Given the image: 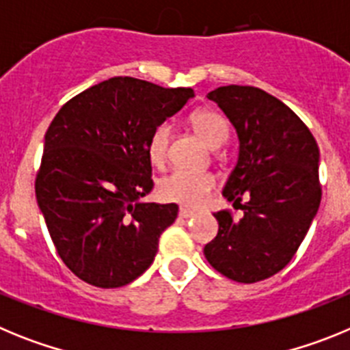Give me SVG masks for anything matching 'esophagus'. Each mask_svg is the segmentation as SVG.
Masks as SVG:
<instances>
[{"label":"esophagus","instance_id":"obj_1","mask_svg":"<svg viewBox=\"0 0 350 350\" xmlns=\"http://www.w3.org/2000/svg\"><path fill=\"white\" fill-rule=\"evenodd\" d=\"M178 215H180L182 219H189V217H193V215H194V210L184 208V206H182V208L178 210Z\"/></svg>","mask_w":350,"mask_h":350}]
</instances>
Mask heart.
<instances>
[{"mask_svg": "<svg viewBox=\"0 0 350 350\" xmlns=\"http://www.w3.org/2000/svg\"><path fill=\"white\" fill-rule=\"evenodd\" d=\"M191 124H193L194 131L198 133V137L212 148L222 147L230 137V128L226 124V120L212 110L194 112L191 117ZM170 135H172V128L166 122H163L154 129L150 138H148L147 152L152 165H165ZM213 185H215V178L210 173L175 170L165 178H161L159 194L166 202L180 203L185 206H198L205 202V198L213 189Z\"/></svg>", "mask_w": 350, "mask_h": 350, "instance_id": "b5f03b06", "label": "heart"}]
</instances>
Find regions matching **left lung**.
Wrapping results in <instances>:
<instances>
[{"label":"left lung","instance_id":"left-lung-1","mask_svg":"<svg viewBox=\"0 0 350 350\" xmlns=\"http://www.w3.org/2000/svg\"><path fill=\"white\" fill-rule=\"evenodd\" d=\"M206 98L237 129L238 161L222 194L242 217L213 213L219 233L203 252L228 279L259 282L293 259L319 210V147L305 122L262 89L224 85Z\"/></svg>","mask_w":350,"mask_h":350}]
</instances>
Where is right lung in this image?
Listing matches in <instances>:
<instances>
[{
	"instance_id": "1",
	"label": "right lung",
	"mask_w": 350,
	"mask_h": 350,
	"mask_svg": "<svg viewBox=\"0 0 350 350\" xmlns=\"http://www.w3.org/2000/svg\"><path fill=\"white\" fill-rule=\"evenodd\" d=\"M193 96L113 77L71 98L49 126L36 202L57 254L83 282L122 287L152 265L178 206L142 202L154 187L148 138Z\"/></svg>"
}]
</instances>
